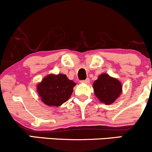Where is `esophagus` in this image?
I'll use <instances>...</instances> for the list:
<instances>
[{
	"label": "esophagus",
	"instance_id": "1",
	"mask_svg": "<svg viewBox=\"0 0 152 152\" xmlns=\"http://www.w3.org/2000/svg\"><path fill=\"white\" fill-rule=\"evenodd\" d=\"M89 82H90V79H86V80H82V81H81L80 83H81V84H89Z\"/></svg>",
	"mask_w": 152,
	"mask_h": 152
}]
</instances>
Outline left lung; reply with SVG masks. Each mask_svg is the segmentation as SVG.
<instances>
[{
    "instance_id": "left-lung-1",
    "label": "left lung",
    "mask_w": 152,
    "mask_h": 152,
    "mask_svg": "<svg viewBox=\"0 0 152 152\" xmlns=\"http://www.w3.org/2000/svg\"><path fill=\"white\" fill-rule=\"evenodd\" d=\"M122 84L107 73H102L93 85L95 96L102 103L110 105L118 99L122 93Z\"/></svg>"
}]
</instances>
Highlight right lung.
Wrapping results in <instances>:
<instances>
[{"label":"right lung","instance_id":"obj_1","mask_svg":"<svg viewBox=\"0 0 152 152\" xmlns=\"http://www.w3.org/2000/svg\"><path fill=\"white\" fill-rule=\"evenodd\" d=\"M76 85L66 75L50 73L37 84V91L45 104L59 107L70 99Z\"/></svg>","mask_w":152,"mask_h":152}]
</instances>
